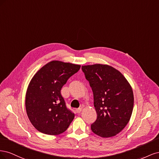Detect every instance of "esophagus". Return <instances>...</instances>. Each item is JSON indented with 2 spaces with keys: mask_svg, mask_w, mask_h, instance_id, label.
<instances>
[{
  "mask_svg": "<svg viewBox=\"0 0 159 159\" xmlns=\"http://www.w3.org/2000/svg\"><path fill=\"white\" fill-rule=\"evenodd\" d=\"M75 111L77 113H80V112L81 111V108H78L75 109Z\"/></svg>",
  "mask_w": 159,
  "mask_h": 159,
  "instance_id": "esophagus-1",
  "label": "esophagus"
}]
</instances>
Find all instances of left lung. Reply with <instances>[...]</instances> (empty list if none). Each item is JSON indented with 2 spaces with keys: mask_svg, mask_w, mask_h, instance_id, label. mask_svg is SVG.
Returning <instances> with one entry per match:
<instances>
[{
  "mask_svg": "<svg viewBox=\"0 0 159 159\" xmlns=\"http://www.w3.org/2000/svg\"><path fill=\"white\" fill-rule=\"evenodd\" d=\"M81 70L93 93L97 119L91 129L102 137L116 135L127 125L133 109V90L123 74L107 65L84 66Z\"/></svg>",
  "mask_w": 159,
  "mask_h": 159,
  "instance_id": "1",
  "label": "left lung"
}]
</instances>
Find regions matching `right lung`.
Segmentation results:
<instances>
[{
    "mask_svg": "<svg viewBox=\"0 0 159 159\" xmlns=\"http://www.w3.org/2000/svg\"><path fill=\"white\" fill-rule=\"evenodd\" d=\"M80 65L49 62L34 75L26 94V109L31 123L40 132L64 133L75 117L61 94L63 85L80 69Z\"/></svg>",
    "mask_w": 159,
    "mask_h": 159,
    "instance_id": "obj_1",
    "label": "right lung"
}]
</instances>
